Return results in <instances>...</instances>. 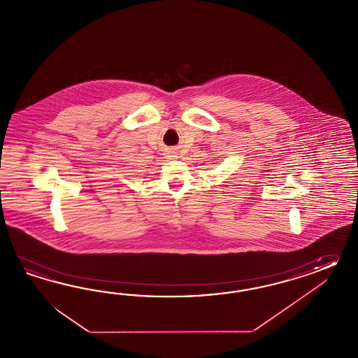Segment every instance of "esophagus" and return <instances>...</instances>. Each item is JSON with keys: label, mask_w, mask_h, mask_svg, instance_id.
Masks as SVG:
<instances>
[{"label": "esophagus", "mask_w": 358, "mask_h": 358, "mask_svg": "<svg viewBox=\"0 0 358 358\" xmlns=\"http://www.w3.org/2000/svg\"><path fill=\"white\" fill-rule=\"evenodd\" d=\"M172 157H173V156H172Z\"/></svg>", "instance_id": "esophagus-1"}]
</instances>
